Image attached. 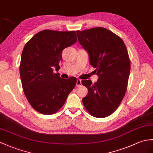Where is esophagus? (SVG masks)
<instances>
[{
  "mask_svg": "<svg viewBox=\"0 0 153 153\" xmlns=\"http://www.w3.org/2000/svg\"><path fill=\"white\" fill-rule=\"evenodd\" d=\"M81 85V79H77V82H76V86L77 87H79Z\"/></svg>",
  "mask_w": 153,
  "mask_h": 153,
  "instance_id": "esophagus-1",
  "label": "esophagus"
}]
</instances>
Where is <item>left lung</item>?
Returning a JSON list of instances; mask_svg holds the SVG:
<instances>
[{
  "label": "left lung",
  "mask_w": 153,
  "mask_h": 153,
  "mask_svg": "<svg viewBox=\"0 0 153 153\" xmlns=\"http://www.w3.org/2000/svg\"><path fill=\"white\" fill-rule=\"evenodd\" d=\"M77 34L98 76L94 83L81 81L88 91L83 104L92 116L104 118L115 111L125 95L130 72L128 53L122 39L107 28L77 30Z\"/></svg>",
  "instance_id": "8db88e82"
}]
</instances>
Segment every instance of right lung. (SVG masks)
<instances>
[{
	"instance_id": "1",
	"label": "right lung",
	"mask_w": 153,
	"mask_h": 153,
	"mask_svg": "<svg viewBox=\"0 0 153 153\" xmlns=\"http://www.w3.org/2000/svg\"><path fill=\"white\" fill-rule=\"evenodd\" d=\"M76 31L44 30L25 45L19 66L24 94L36 111L44 115L57 112L75 87L77 79H62L58 71L64 49L77 41Z\"/></svg>"
}]
</instances>
